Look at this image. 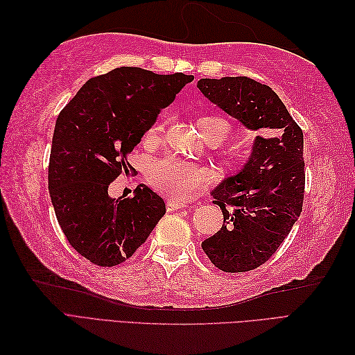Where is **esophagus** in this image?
<instances>
[{
	"instance_id": "obj_1",
	"label": "esophagus",
	"mask_w": 355,
	"mask_h": 355,
	"mask_svg": "<svg viewBox=\"0 0 355 355\" xmlns=\"http://www.w3.org/2000/svg\"><path fill=\"white\" fill-rule=\"evenodd\" d=\"M166 206H167V211H175V210H178V209H184V207H187V204H185V202H182V201L167 200Z\"/></svg>"
}]
</instances>
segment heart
<instances>
[{
  "mask_svg": "<svg viewBox=\"0 0 355 355\" xmlns=\"http://www.w3.org/2000/svg\"><path fill=\"white\" fill-rule=\"evenodd\" d=\"M197 124L202 137L209 144H220L227 139L231 132L232 125L227 118L218 114H204L198 116ZM163 121H157L148 128L144 142L145 145H155L159 142L161 133H163ZM247 159V155L241 149H235L232 153H228L220 158V166L228 171L240 170ZM213 171L207 167L189 164L187 161L176 159V158H166L161 159L153 166L148 171L146 182L158 194L187 201L194 198L200 191L206 188L213 180Z\"/></svg>",
  "mask_w": 355,
  "mask_h": 355,
  "instance_id": "1",
  "label": "heart"
}]
</instances>
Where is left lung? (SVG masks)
<instances>
[{
    "mask_svg": "<svg viewBox=\"0 0 355 355\" xmlns=\"http://www.w3.org/2000/svg\"><path fill=\"white\" fill-rule=\"evenodd\" d=\"M197 87L245 127L259 130L249 163L211 194L223 225L201 243L225 272L271 259L300 216L305 196L304 133L275 92L247 77L202 78Z\"/></svg>",
    "mask_w": 355,
    "mask_h": 355,
    "instance_id": "obj_1",
    "label": "left lung"
}]
</instances>
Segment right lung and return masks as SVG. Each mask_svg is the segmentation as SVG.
Returning a JSON list of instances; mask_svg holds the SVG:
<instances>
[{
    "instance_id": "add662e5",
    "label": "right lung",
    "mask_w": 355,
    "mask_h": 355,
    "mask_svg": "<svg viewBox=\"0 0 355 355\" xmlns=\"http://www.w3.org/2000/svg\"><path fill=\"white\" fill-rule=\"evenodd\" d=\"M192 80L182 72L115 68L90 78L60 111L49 161L50 198L68 243L94 265L132 257L164 216L163 198L148 187L116 200L108 188L133 171L127 155Z\"/></svg>"
}]
</instances>
